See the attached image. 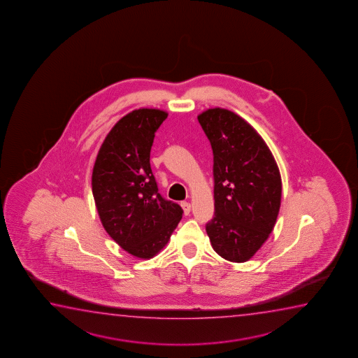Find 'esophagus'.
Returning <instances> with one entry per match:
<instances>
[{
	"label": "esophagus",
	"mask_w": 358,
	"mask_h": 358,
	"mask_svg": "<svg viewBox=\"0 0 358 358\" xmlns=\"http://www.w3.org/2000/svg\"><path fill=\"white\" fill-rule=\"evenodd\" d=\"M182 209L185 211V214L188 215L191 213V204L188 201H182L181 203Z\"/></svg>",
	"instance_id": "1"
}]
</instances>
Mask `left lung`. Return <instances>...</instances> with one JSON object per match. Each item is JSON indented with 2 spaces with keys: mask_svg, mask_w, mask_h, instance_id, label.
I'll use <instances>...</instances> for the list:
<instances>
[{
  "mask_svg": "<svg viewBox=\"0 0 358 358\" xmlns=\"http://www.w3.org/2000/svg\"><path fill=\"white\" fill-rule=\"evenodd\" d=\"M198 121L214 155L215 213L206 234L217 255L243 263L274 229L282 189L279 167L264 139L230 110L209 108Z\"/></svg>",
  "mask_w": 358,
  "mask_h": 358,
  "instance_id": "8db88e82",
  "label": "left lung"
}]
</instances>
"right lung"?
<instances>
[{
	"mask_svg": "<svg viewBox=\"0 0 358 358\" xmlns=\"http://www.w3.org/2000/svg\"><path fill=\"white\" fill-rule=\"evenodd\" d=\"M167 113L138 108L118 121L94 164L92 188L103 229L121 248L150 259L167 245L181 206L164 199L150 167V150Z\"/></svg>",
	"mask_w": 358,
	"mask_h": 358,
	"instance_id": "1",
	"label": "right lung"
}]
</instances>
